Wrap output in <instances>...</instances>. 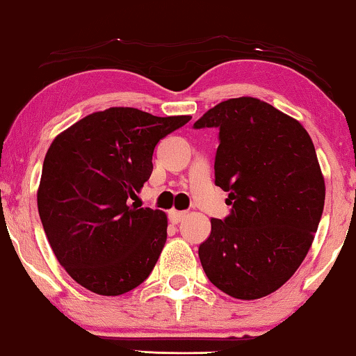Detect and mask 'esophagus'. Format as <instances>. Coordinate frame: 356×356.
<instances>
[{"label":"esophagus","mask_w":356,"mask_h":356,"mask_svg":"<svg viewBox=\"0 0 356 356\" xmlns=\"http://www.w3.org/2000/svg\"><path fill=\"white\" fill-rule=\"evenodd\" d=\"M184 216H186V212H183V211H170L168 212L170 222L172 223H179L184 218Z\"/></svg>","instance_id":"obj_1"}]
</instances>
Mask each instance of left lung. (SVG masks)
Here are the masks:
<instances>
[{
	"instance_id": "left-lung-1",
	"label": "left lung",
	"mask_w": 356,
	"mask_h": 356,
	"mask_svg": "<svg viewBox=\"0 0 356 356\" xmlns=\"http://www.w3.org/2000/svg\"><path fill=\"white\" fill-rule=\"evenodd\" d=\"M218 128L216 184L232 213L199 246L209 280L238 300L279 290L313 245L325 184L308 131L254 97L218 104L194 123Z\"/></svg>"
}]
</instances>
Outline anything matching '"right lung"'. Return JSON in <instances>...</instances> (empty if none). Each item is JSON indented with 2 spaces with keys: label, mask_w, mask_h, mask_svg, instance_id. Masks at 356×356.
I'll list each match as a JSON object with an SVG mask.
<instances>
[{
  "label": "right lung",
  "mask_w": 356,
  "mask_h": 356,
  "mask_svg": "<svg viewBox=\"0 0 356 356\" xmlns=\"http://www.w3.org/2000/svg\"><path fill=\"white\" fill-rule=\"evenodd\" d=\"M189 120L111 106L53 139L37 191L38 213L58 262L84 289L123 295L152 272L167 241V213L126 201L152 173L155 145Z\"/></svg>",
  "instance_id": "add662e5"
}]
</instances>
